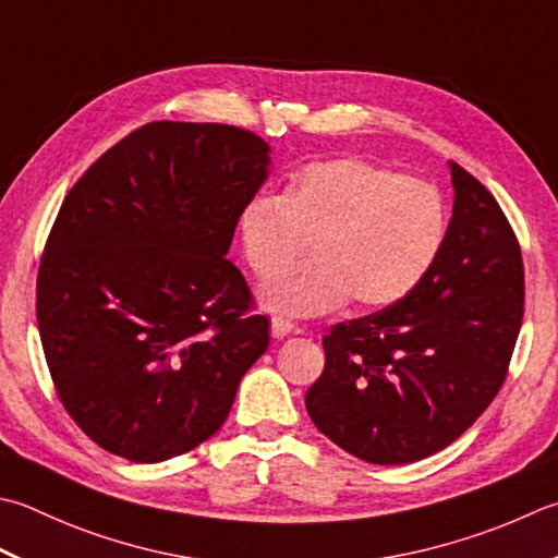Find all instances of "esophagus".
Segmentation results:
<instances>
[{"label": "esophagus", "mask_w": 558, "mask_h": 558, "mask_svg": "<svg viewBox=\"0 0 558 558\" xmlns=\"http://www.w3.org/2000/svg\"><path fill=\"white\" fill-rule=\"evenodd\" d=\"M290 333H300L298 326H294L288 319H282V316H272V319H270V336L276 338V341H282V338L290 336Z\"/></svg>", "instance_id": "34e87169"}]
</instances>
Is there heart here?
<instances>
[{
	"mask_svg": "<svg viewBox=\"0 0 558 558\" xmlns=\"http://www.w3.org/2000/svg\"><path fill=\"white\" fill-rule=\"evenodd\" d=\"M447 205L433 183L355 157L304 163L280 198L258 195L236 220L248 270L281 275L311 242L313 260L276 280L264 304L292 316L331 312L351 298L381 310L428 276L447 239Z\"/></svg>",
	"mask_w": 558,
	"mask_h": 558,
	"instance_id": "1",
	"label": "heart"
}]
</instances>
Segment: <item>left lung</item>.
Returning a JSON list of instances; mask_svg holds the SVG:
<instances>
[{
	"label": "left lung",
	"mask_w": 558,
	"mask_h": 558,
	"mask_svg": "<svg viewBox=\"0 0 558 558\" xmlns=\"http://www.w3.org/2000/svg\"><path fill=\"white\" fill-rule=\"evenodd\" d=\"M454 207L438 260L416 290L331 326L307 413L369 464L440 452L504 387L525 314V268L508 217L482 181L450 161Z\"/></svg>",
	"instance_id": "left-lung-1"
}]
</instances>
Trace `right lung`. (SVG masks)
<instances>
[{"label": "right lung", "instance_id": "right-lung-1", "mask_svg": "<svg viewBox=\"0 0 558 558\" xmlns=\"http://www.w3.org/2000/svg\"><path fill=\"white\" fill-rule=\"evenodd\" d=\"M268 145L222 123L155 120L86 169L43 251L36 316L72 421L155 464L222 428L268 326L227 260Z\"/></svg>", "mask_w": 558, "mask_h": 558}]
</instances>
